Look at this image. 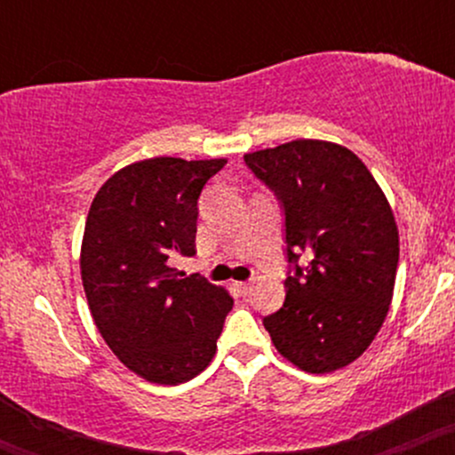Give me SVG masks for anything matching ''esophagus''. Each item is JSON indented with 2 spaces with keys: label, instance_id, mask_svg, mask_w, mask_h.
<instances>
[{
  "label": "esophagus",
  "instance_id": "obj_1",
  "mask_svg": "<svg viewBox=\"0 0 455 455\" xmlns=\"http://www.w3.org/2000/svg\"><path fill=\"white\" fill-rule=\"evenodd\" d=\"M233 289L237 291V293L242 295V297H245V295L250 293V289H252V286H250V282H235Z\"/></svg>",
  "mask_w": 455,
  "mask_h": 455
}]
</instances>
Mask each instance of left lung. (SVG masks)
<instances>
[{
  "mask_svg": "<svg viewBox=\"0 0 455 455\" xmlns=\"http://www.w3.org/2000/svg\"><path fill=\"white\" fill-rule=\"evenodd\" d=\"M243 160L284 216L286 297L263 318L271 342L306 372L344 368L374 340L394 295L400 245L387 198L351 149L327 140Z\"/></svg>",
  "mask_w": 455,
  "mask_h": 455,
  "instance_id": "1",
  "label": "left lung"
}]
</instances>
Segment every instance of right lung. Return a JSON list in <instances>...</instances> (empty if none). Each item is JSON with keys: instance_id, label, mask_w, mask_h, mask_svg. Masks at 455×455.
Instances as JSON below:
<instances>
[{"instance_id": "1", "label": "right lung", "mask_w": 455, "mask_h": 455, "mask_svg": "<svg viewBox=\"0 0 455 455\" xmlns=\"http://www.w3.org/2000/svg\"><path fill=\"white\" fill-rule=\"evenodd\" d=\"M224 164L134 162L107 180L87 213L81 278L93 323L119 362L151 383L203 372L233 307L220 286L171 267L196 254L198 196Z\"/></svg>"}]
</instances>
